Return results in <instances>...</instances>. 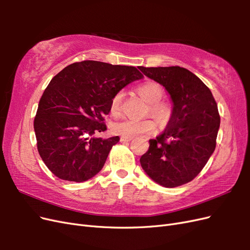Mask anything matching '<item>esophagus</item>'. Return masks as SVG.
<instances>
[{"instance_id":"34e87169","label":"esophagus","mask_w":250,"mask_h":250,"mask_svg":"<svg viewBox=\"0 0 250 250\" xmlns=\"http://www.w3.org/2000/svg\"><path fill=\"white\" fill-rule=\"evenodd\" d=\"M121 142H130L132 139L131 138H126V137H121Z\"/></svg>"}]
</instances>
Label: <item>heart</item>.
<instances>
[{"label":"heart","instance_id":"obj_1","mask_svg":"<svg viewBox=\"0 0 250 250\" xmlns=\"http://www.w3.org/2000/svg\"><path fill=\"white\" fill-rule=\"evenodd\" d=\"M139 94L150 103V111L160 120L167 119L170 115V108L166 103L161 102V99L164 96V89L154 81H148L144 83L138 88ZM123 99V92H119L113 96L110 109L111 112L117 113L120 109L121 102ZM156 128V124L153 120L151 119H143V120H135V119H122L116 121L111 124V131L116 134L122 135L126 138H134L140 134L145 133H152Z\"/></svg>","mask_w":250,"mask_h":250}]
</instances>
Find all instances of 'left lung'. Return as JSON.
<instances>
[{
	"label": "left lung",
	"instance_id": "obj_1",
	"mask_svg": "<svg viewBox=\"0 0 250 250\" xmlns=\"http://www.w3.org/2000/svg\"><path fill=\"white\" fill-rule=\"evenodd\" d=\"M140 70L162 84L173 103L165 130L149 141L148 151L140 158L142 168L165 188L190 183L216 148L220 116L213 94L185 67L141 66Z\"/></svg>",
	"mask_w": 250,
	"mask_h": 250
}]
</instances>
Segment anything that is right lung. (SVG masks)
Instances as JSON below:
<instances>
[{
	"mask_svg": "<svg viewBox=\"0 0 250 250\" xmlns=\"http://www.w3.org/2000/svg\"><path fill=\"white\" fill-rule=\"evenodd\" d=\"M144 78L134 66L84 60L65 66L53 77L34 119L37 150L60 179L88 180L99 173L119 137L102 139L104 116L113 96Z\"/></svg>",
	"mask_w": 250,
	"mask_h": 250,
	"instance_id": "obj_1",
	"label": "right lung"
}]
</instances>
